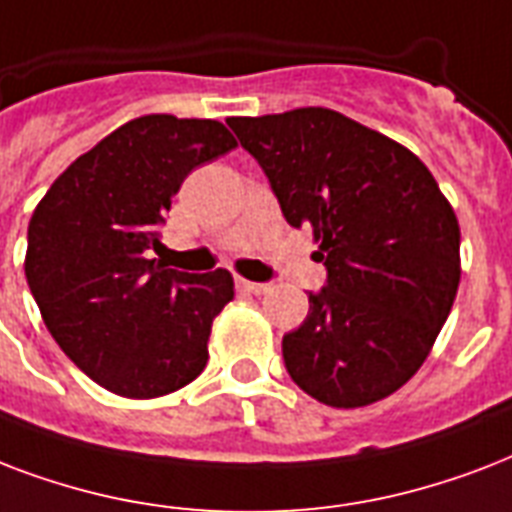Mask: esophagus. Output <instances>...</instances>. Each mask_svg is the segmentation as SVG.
Returning a JSON list of instances; mask_svg holds the SVG:
<instances>
[{"instance_id": "34e87169", "label": "esophagus", "mask_w": 512, "mask_h": 512, "mask_svg": "<svg viewBox=\"0 0 512 512\" xmlns=\"http://www.w3.org/2000/svg\"><path fill=\"white\" fill-rule=\"evenodd\" d=\"M235 283H237V288H240V291L256 293V296H261V293L269 291L267 283H253V280H245V277H237Z\"/></svg>"}]
</instances>
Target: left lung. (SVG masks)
<instances>
[{
  "label": "left lung",
  "mask_w": 512,
  "mask_h": 512,
  "mask_svg": "<svg viewBox=\"0 0 512 512\" xmlns=\"http://www.w3.org/2000/svg\"><path fill=\"white\" fill-rule=\"evenodd\" d=\"M227 125L291 227L312 229L328 280L283 336L301 390L334 408L387 398L433 350L459 288V221L417 154L307 106Z\"/></svg>",
  "instance_id": "left-lung-1"
}]
</instances>
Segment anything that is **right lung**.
<instances>
[{"mask_svg":"<svg viewBox=\"0 0 512 512\" xmlns=\"http://www.w3.org/2000/svg\"><path fill=\"white\" fill-rule=\"evenodd\" d=\"M216 120L146 114L71 162L29 221L26 280L47 331L79 371L122 398H160L208 363L213 318L235 296L227 269L152 259L173 194L235 149Z\"/></svg>","mask_w":512,"mask_h":512,"instance_id":"right-lung-1","label":"right lung"}]
</instances>
